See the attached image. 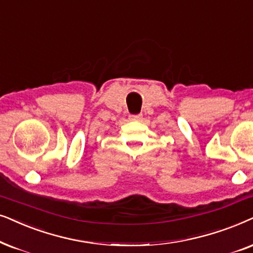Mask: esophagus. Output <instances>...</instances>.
<instances>
[{
    "mask_svg": "<svg viewBox=\"0 0 253 253\" xmlns=\"http://www.w3.org/2000/svg\"><path fill=\"white\" fill-rule=\"evenodd\" d=\"M142 119V114H130L129 120L132 121H140Z\"/></svg>",
    "mask_w": 253,
    "mask_h": 253,
    "instance_id": "1",
    "label": "esophagus"
}]
</instances>
